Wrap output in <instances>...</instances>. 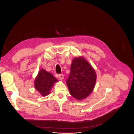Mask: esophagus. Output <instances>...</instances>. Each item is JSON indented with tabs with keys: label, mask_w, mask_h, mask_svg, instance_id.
Masks as SVG:
<instances>
[{
	"label": "esophagus",
	"mask_w": 134,
	"mask_h": 134,
	"mask_svg": "<svg viewBox=\"0 0 134 134\" xmlns=\"http://www.w3.org/2000/svg\"><path fill=\"white\" fill-rule=\"evenodd\" d=\"M59 79L60 80H63L64 79V75L63 74H59Z\"/></svg>",
	"instance_id": "obj_1"
}]
</instances>
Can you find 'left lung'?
I'll list each match as a JSON object with an SVG mask.
<instances>
[{
	"mask_svg": "<svg viewBox=\"0 0 134 134\" xmlns=\"http://www.w3.org/2000/svg\"><path fill=\"white\" fill-rule=\"evenodd\" d=\"M96 76L94 69L83 57L74 59L66 80L71 96L78 100L87 98L94 88Z\"/></svg>",
	"mask_w": 134,
	"mask_h": 134,
	"instance_id": "left-lung-1",
	"label": "left lung"
}]
</instances>
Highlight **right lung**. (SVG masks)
I'll list each match as a JSON object with an SVG mask.
<instances>
[{
    "mask_svg": "<svg viewBox=\"0 0 134 134\" xmlns=\"http://www.w3.org/2000/svg\"><path fill=\"white\" fill-rule=\"evenodd\" d=\"M57 82L58 79L51 73L42 69L35 79V87L41 96H46L49 94L54 84Z\"/></svg>",
    "mask_w": 134,
    "mask_h": 134,
    "instance_id": "1",
    "label": "right lung"
}]
</instances>
